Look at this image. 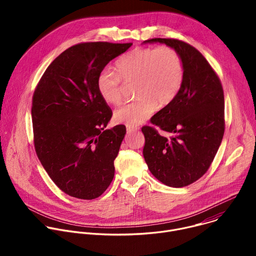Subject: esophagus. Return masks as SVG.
<instances>
[{
  "mask_svg": "<svg viewBox=\"0 0 256 256\" xmlns=\"http://www.w3.org/2000/svg\"><path fill=\"white\" fill-rule=\"evenodd\" d=\"M138 128H136V126H126V132L128 134H130V132H138Z\"/></svg>",
  "mask_w": 256,
  "mask_h": 256,
  "instance_id": "obj_1",
  "label": "esophagus"
}]
</instances>
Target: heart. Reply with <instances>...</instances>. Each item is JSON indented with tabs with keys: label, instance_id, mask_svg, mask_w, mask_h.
I'll return each instance as SVG.
<instances>
[{
	"label": "heart",
	"instance_id": "heart-1",
	"mask_svg": "<svg viewBox=\"0 0 256 256\" xmlns=\"http://www.w3.org/2000/svg\"><path fill=\"white\" fill-rule=\"evenodd\" d=\"M116 72L104 68L96 85L101 98L109 104L122 100V80L134 82V101L114 112L116 122L136 126L147 120L157 106L169 104L184 83V64L177 52L168 46L136 48L116 62Z\"/></svg>",
	"mask_w": 256,
	"mask_h": 256
}]
</instances>
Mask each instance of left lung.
Returning a JSON list of instances; mask_svg holds the SVG:
<instances>
[{"label": "left lung", "mask_w": 256, "mask_h": 256, "mask_svg": "<svg viewBox=\"0 0 256 256\" xmlns=\"http://www.w3.org/2000/svg\"><path fill=\"white\" fill-rule=\"evenodd\" d=\"M164 44L175 50L184 64V83L176 97L144 126V158L151 173L163 184L184 188L200 178L212 164L224 130V92L220 79L194 46L171 38H153L142 44Z\"/></svg>", "instance_id": "left-lung-1"}]
</instances>
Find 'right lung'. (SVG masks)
<instances>
[{
    "mask_svg": "<svg viewBox=\"0 0 256 256\" xmlns=\"http://www.w3.org/2000/svg\"><path fill=\"white\" fill-rule=\"evenodd\" d=\"M132 44L85 42L62 52L36 87L31 107L38 157L70 196H100L114 176V162L126 136L118 124L104 130L112 109L97 90L105 66Z\"/></svg>",
    "mask_w": 256,
    "mask_h": 256,
    "instance_id": "obj_1",
    "label": "right lung"
}]
</instances>
